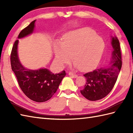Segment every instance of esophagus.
Segmentation results:
<instances>
[{
	"instance_id": "34e87169",
	"label": "esophagus",
	"mask_w": 133,
	"mask_h": 133,
	"mask_svg": "<svg viewBox=\"0 0 133 133\" xmlns=\"http://www.w3.org/2000/svg\"><path fill=\"white\" fill-rule=\"evenodd\" d=\"M69 75L70 76H71V77H73V78H77V77H78V75H77V74H74V73L72 72H69Z\"/></svg>"
}]
</instances>
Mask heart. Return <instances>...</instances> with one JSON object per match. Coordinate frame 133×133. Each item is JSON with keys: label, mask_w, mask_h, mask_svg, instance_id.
Listing matches in <instances>:
<instances>
[{"label": "heart", "mask_w": 133, "mask_h": 133, "mask_svg": "<svg viewBox=\"0 0 133 133\" xmlns=\"http://www.w3.org/2000/svg\"><path fill=\"white\" fill-rule=\"evenodd\" d=\"M104 47L103 38L97 36L94 30L83 28L65 34L61 42L56 41L54 44V51L55 61L61 66L69 63L72 58L74 68L87 71L100 61Z\"/></svg>", "instance_id": "1"}]
</instances>
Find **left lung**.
I'll return each instance as SVG.
<instances>
[{
    "label": "left lung",
    "mask_w": 133,
    "mask_h": 133,
    "mask_svg": "<svg viewBox=\"0 0 133 133\" xmlns=\"http://www.w3.org/2000/svg\"><path fill=\"white\" fill-rule=\"evenodd\" d=\"M111 43L113 51L110 66L83 75L86 83L81 92L89 101H95L105 97L111 91L117 80L122 64L120 44L116 36H111Z\"/></svg>",
    "instance_id": "8db88e82"
}]
</instances>
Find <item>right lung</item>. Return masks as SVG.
<instances>
[{
  "label": "right lung",
  "mask_w": 133,
  "mask_h": 133,
  "mask_svg": "<svg viewBox=\"0 0 133 133\" xmlns=\"http://www.w3.org/2000/svg\"><path fill=\"white\" fill-rule=\"evenodd\" d=\"M35 21L20 32L18 39L23 38L33 33ZM19 40H16L11 54V64L19 85L28 98L37 102H46L52 97L66 75L65 71L54 74L47 69L30 70L24 67L20 62L18 54Z\"/></svg>",
  "instance_id": "right-lung-1"
}]
</instances>
